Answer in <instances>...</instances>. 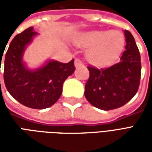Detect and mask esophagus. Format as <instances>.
<instances>
[{
    "label": "esophagus",
    "mask_w": 152,
    "mask_h": 152,
    "mask_svg": "<svg viewBox=\"0 0 152 152\" xmlns=\"http://www.w3.org/2000/svg\"><path fill=\"white\" fill-rule=\"evenodd\" d=\"M83 63L80 59H76L75 60V66L76 67H79V66H82Z\"/></svg>",
    "instance_id": "esophagus-1"
}]
</instances>
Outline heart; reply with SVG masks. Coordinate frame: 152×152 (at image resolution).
Here are the masks:
<instances>
[{
  "label": "heart",
  "instance_id": "1",
  "mask_svg": "<svg viewBox=\"0 0 152 152\" xmlns=\"http://www.w3.org/2000/svg\"><path fill=\"white\" fill-rule=\"evenodd\" d=\"M75 44L83 49H89L87 58L95 66H107L121 54L124 45V37L118 31H91L79 35Z\"/></svg>",
  "mask_w": 152,
  "mask_h": 152
}]
</instances>
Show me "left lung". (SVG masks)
Returning a JSON list of instances; mask_svg holds the SVG:
<instances>
[{
	"label": "left lung",
	"instance_id": "1",
	"mask_svg": "<svg viewBox=\"0 0 152 152\" xmlns=\"http://www.w3.org/2000/svg\"><path fill=\"white\" fill-rule=\"evenodd\" d=\"M124 33L126 45L119 63L105 69L88 66L89 78L85 86V96L90 104L101 110L124 106L138 89L142 69L140 53L133 35L127 30Z\"/></svg>",
	"mask_w": 152,
	"mask_h": 152
}]
</instances>
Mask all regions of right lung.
Segmentation results:
<instances>
[{
  "instance_id": "obj_1",
  "label": "right lung",
  "mask_w": 152,
  "mask_h": 152,
  "mask_svg": "<svg viewBox=\"0 0 152 152\" xmlns=\"http://www.w3.org/2000/svg\"><path fill=\"white\" fill-rule=\"evenodd\" d=\"M37 35L30 27L11 40L5 57L4 81L9 93L18 102L30 108L45 109L58 100L63 82L74 72L75 66L74 59L67 63L50 59L37 68H29L23 55Z\"/></svg>"
}]
</instances>
